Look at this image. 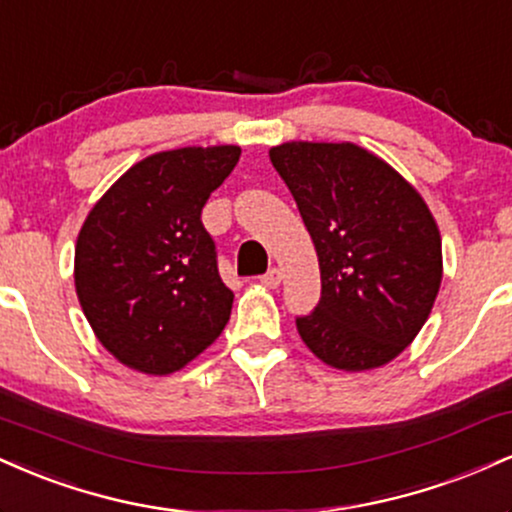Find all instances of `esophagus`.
I'll return each instance as SVG.
<instances>
[{"instance_id": "esophagus-1", "label": "esophagus", "mask_w": 512, "mask_h": 512, "mask_svg": "<svg viewBox=\"0 0 512 512\" xmlns=\"http://www.w3.org/2000/svg\"><path fill=\"white\" fill-rule=\"evenodd\" d=\"M261 282H263V285H266V287H270V290H275V287H280L282 273H280L278 268H270L268 273L261 278Z\"/></svg>"}]
</instances>
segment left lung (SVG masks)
<instances>
[{
    "mask_svg": "<svg viewBox=\"0 0 512 512\" xmlns=\"http://www.w3.org/2000/svg\"><path fill=\"white\" fill-rule=\"evenodd\" d=\"M270 162L297 201L321 268V302L297 318L304 345L340 371L393 362L434 309L441 232L398 170L357 143L287 141Z\"/></svg>",
    "mask_w": 512,
    "mask_h": 512,
    "instance_id": "8db88e82",
    "label": "left lung"
}]
</instances>
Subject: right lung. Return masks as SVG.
Returning a JSON list of instances; mask_svg holds the SVG:
<instances>
[{
  "mask_svg": "<svg viewBox=\"0 0 512 512\" xmlns=\"http://www.w3.org/2000/svg\"><path fill=\"white\" fill-rule=\"evenodd\" d=\"M239 155V146L162 150L90 208L76 239V294L95 338L129 369L174 374L230 321L234 294L201 210Z\"/></svg>",
  "mask_w": 512,
  "mask_h": 512,
  "instance_id": "1",
  "label": "right lung"
}]
</instances>
